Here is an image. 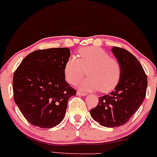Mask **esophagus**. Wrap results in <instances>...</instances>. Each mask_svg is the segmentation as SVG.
Here are the masks:
<instances>
[{"mask_svg": "<svg viewBox=\"0 0 157 157\" xmlns=\"http://www.w3.org/2000/svg\"><path fill=\"white\" fill-rule=\"evenodd\" d=\"M77 96H87V93H84V92H81V91H77Z\"/></svg>", "mask_w": 157, "mask_h": 157, "instance_id": "34e87169", "label": "esophagus"}]
</instances>
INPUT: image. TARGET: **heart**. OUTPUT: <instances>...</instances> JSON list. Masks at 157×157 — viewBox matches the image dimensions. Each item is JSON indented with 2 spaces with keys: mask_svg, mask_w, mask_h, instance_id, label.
<instances>
[{
  "mask_svg": "<svg viewBox=\"0 0 157 157\" xmlns=\"http://www.w3.org/2000/svg\"><path fill=\"white\" fill-rule=\"evenodd\" d=\"M78 57L67 59L64 65V77L70 84H75L89 70V78L79 82L80 89L93 91L100 89L106 93L114 89L120 80L122 69L120 62L104 49L91 46L80 49Z\"/></svg>",
  "mask_w": 157,
  "mask_h": 157,
  "instance_id": "b5f03b06",
  "label": "heart"
}]
</instances>
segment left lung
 Returning <instances> with one entry per match:
<instances>
[{
    "label": "left lung",
    "mask_w": 157,
    "mask_h": 157,
    "mask_svg": "<svg viewBox=\"0 0 157 157\" xmlns=\"http://www.w3.org/2000/svg\"><path fill=\"white\" fill-rule=\"evenodd\" d=\"M112 51L121 65L120 79L114 90L99 97L98 105L90 111L93 120L107 128L128 122L144 102L148 85L147 76L135 56L119 47Z\"/></svg>",
    "instance_id": "1"
}]
</instances>
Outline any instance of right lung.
I'll list each match as a JSON object with an SVG mask.
<instances>
[{
	"instance_id": "1",
	"label": "right lung",
	"mask_w": 157,
	"mask_h": 157,
	"mask_svg": "<svg viewBox=\"0 0 157 157\" xmlns=\"http://www.w3.org/2000/svg\"><path fill=\"white\" fill-rule=\"evenodd\" d=\"M68 48L35 51L27 56L13 77L14 101L33 125L51 128L64 119L67 103L76 91L65 80Z\"/></svg>"
}]
</instances>
